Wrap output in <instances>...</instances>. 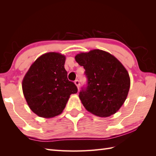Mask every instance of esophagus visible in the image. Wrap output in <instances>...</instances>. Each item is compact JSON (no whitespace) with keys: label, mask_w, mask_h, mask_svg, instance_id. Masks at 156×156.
I'll use <instances>...</instances> for the list:
<instances>
[{"label":"esophagus","mask_w":156,"mask_h":156,"mask_svg":"<svg viewBox=\"0 0 156 156\" xmlns=\"http://www.w3.org/2000/svg\"><path fill=\"white\" fill-rule=\"evenodd\" d=\"M75 84L76 85V86H77L78 89H79V86H80V83H79V81L78 80V79H77V80L75 81Z\"/></svg>","instance_id":"esophagus-1"}]
</instances>
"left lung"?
Returning <instances> with one entry per match:
<instances>
[{"label": "left lung", "instance_id": "1", "mask_svg": "<svg viewBox=\"0 0 156 156\" xmlns=\"http://www.w3.org/2000/svg\"><path fill=\"white\" fill-rule=\"evenodd\" d=\"M75 61L85 69L86 87L79 98L88 112L106 117L115 113L125 102L130 87V78L119 60L104 51L94 49L81 53Z\"/></svg>", "mask_w": 156, "mask_h": 156}]
</instances>
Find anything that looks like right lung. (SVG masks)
<instances>
[{
    "label": "right lung",
    "mask_w": 156,
    "mask_h": 156,
    "mask_svg": "<svg viewBox=\"0 0 156 156\" xmlns=\"http://www.w3.org/2000/svg\"><path fill=\"white\" fill-rule=\"evenodd\" d=\"M65 57L58 53L41 55L31 65L24 77L23 91L30 109L38 116L51 118L59 115L69 97L77 92L67 79Z\"/></svg>",
    "instance_id": "obj_1"
}]
</instances>
